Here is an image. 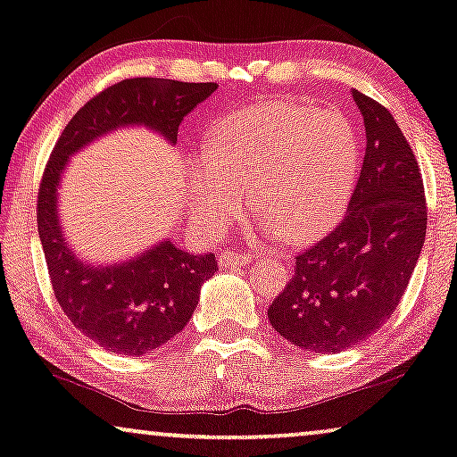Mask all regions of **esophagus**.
Masks as SVG:
<instances>
[{
    "label": "esophagus",
    "mask_w": 457,
    "mask_h": 457,
    "mask_svg": "<svg viewBox=\"0 0 457 457\" xmlns=\"http://www.w3.org/2000/svg\"><path fill=\"white\" fill-rule=\"evenodd\" d=\"M219 263L223 267H229V265H248L253 263V257L251 254H245V253H238V251H225L219 254Z\"/></svg>",
    "instance_id": "obj_1"
}]
</instances>
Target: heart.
Instances as JSON below:
<instances>
[{
  "mask_svg": "<svg viewBox=\"0 0 457 457\" xmlns=\"http://www.w3.org/2000/svg\"><path fill=\"white\" fill-rule=\"evenodd\" d=\"M357 133L345 114L301 104H263L212 127L190 171L192 209L209 232L253 206L288 240L318 234L343 209L357 171Z\"/></svg>",
  "mask_w": 457,
  "mask_h": 457,
  "instance_id": "1",
  "label": "heart"
}]
</instances>
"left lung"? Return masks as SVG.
I'll return each instance as SVG.
<instances>
[{"label": "left lung", "instance_id": "8db88e82", "mask_svg": "<svg viewBox=\"0 0 457 457\" xmlns=\"http://www.w3.org/2000/svg\"><path fill=\"white\" fill-rule=\"evenodd\" d=\"M366 123V156L337 228L295 257V276L267 309L299 349L338 353L366 340L397 309L427 236L416 154L380 102L353 91Z\"/></svg>", "mask_w": 457, "mask_h": 457}]
</instances>
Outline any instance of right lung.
Masks as SVG:
<instances>
[{
    "label": "right lung",
    "instance_id": "add662e5",
    "mask_svg": "<svg viewBox=\"0 0 457 457\" xmlns=\"http://www.w3.org/2000/svg\"><path fill=\"white\" fill-rule=\"evenodd\" d=\"M217 83L125 79L91 97L69 120L47 161L37 196V228L56 301L85 337L106 351L144 355L184 330L200 286L217 271L215 254L184 253L161 242L127 263L91 267L64 245L56 186L66 158L120 125L142 123L178 142L179 123Z\"/></svg>",
    "mask_w": 457,
    "mask_h": 457
}]
</instances>
